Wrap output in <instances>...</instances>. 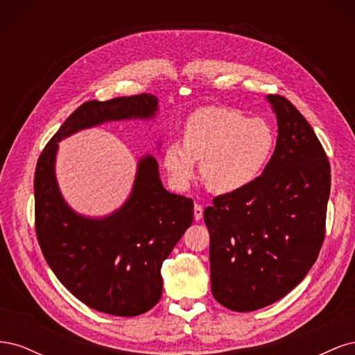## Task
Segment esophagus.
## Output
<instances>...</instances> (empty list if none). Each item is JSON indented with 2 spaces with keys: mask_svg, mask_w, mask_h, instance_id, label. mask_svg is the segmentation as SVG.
Here are the masks:
<instances>
[{
  "mask_svg": "<svg viewBox=\"0 0 355 355\" xmlns=\"http://www.w3.org/2000/svg\"><path fill=\"white\" fill-rule=\"evenodd\" d=\"M194 218H196V220H201V218H202V206H201V204H196V206H194Z\"/></svg>",
  "mask_w": 355,
  "mask_h": 355,
  "instance_id": "34e87169",
  "label": "esophagus"
}]
</instances>
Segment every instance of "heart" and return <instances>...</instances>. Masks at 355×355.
Instances as JSON below:
<instances>
[{"mask_svg": "<svg viewBox=\"0 0 355 355\" xmlns=\"http://www.w3.org/2000/svg\"><path fill=\"white\" fill-rule=\"evenodd\" d=\"M275 132L262 118H250L223 106H204L187 120L184 145L164 149V167L180 188L194 179L197 161L207 187L230 194L262 176L275 151Z\"/></svg>", "mask_w": 355, "mask_h": 355, "instance_id": "b5f03b06", "label": "heart"}]
</instances>
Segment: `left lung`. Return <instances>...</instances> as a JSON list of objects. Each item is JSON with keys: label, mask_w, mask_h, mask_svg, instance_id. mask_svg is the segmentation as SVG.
Returning <instances> with one entry per match:
<instances>
[{"label": "left lung", "mask_w": 355, "mask_h": 355, "mask_svg": "<svg viewBox=\"0 0 355 355\" xmlns=\"http://www.w3.org/2000/svg\"><path fill=\"white\" fill-rule=\"evenodd\" d=\"M266 101L278 124L270 164L250 187L216 197L204 210L211 293L237 313L261 309L292 292L324 240L327 155L292 103L278 94Z\"/></svg>", "instance_id": "8db88e82"}]
</instances>
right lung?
<instances>
[{"label":"right lung","mask_w":355,"mask_h":355,"mask_svg":"<svg viewBox=\"0 0 355 355\" xmlns=\"http://www.w3.org/2000/svg\"><path fill=\"white\" fill-rule=\"evenodd\" d=\"M151 93L75 110L41 153L34 179L37 239L51 271L87 306L118 317L141 315L163 293L161 266L191 227L194 202L168 192L151 154L137 161L130 196L102 218L84 216L63 198L56 179L59 142L110 121L153 120Z\"/></svg>","instance_id":"obj_1"}]
</instances>
